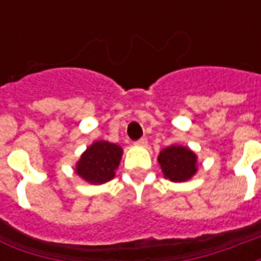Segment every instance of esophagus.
<instances>
[{
	"mask_svg": "<svg viewBox=\"0 0 261 261\" xmlns=\"http://www.w3.org/2000/svg\"><path fill=\"white\" fill-rule=\"evenodd\" d=\"M135 143H137V145H139V146H145V145L147 143V138L146 137H142V138H139Z\"/></svg>",
	"mask_w": 261,
	"mask_h": 261,
	"instance_id": "34e87169",
	"label": "esophagus"
}]
</instances>
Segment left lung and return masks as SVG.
Here are the masks:
<instances>
[{
	"label": "left lung",
	"instance_id": "8db88e82",
	"mask_svg": "<svg viewBox=\"0 0 261 261\" xmlns=\"http://www.w3.org/2000/svg\"><path fill=\"white\" fill-rule=\"evenodd\" d=\"M159 163L171 181H186L196 172V155L187 147L171 146L161 150Z\"/></svg>",
	"mask_w": 261,
	"mask_h": 261
}]
</instances>
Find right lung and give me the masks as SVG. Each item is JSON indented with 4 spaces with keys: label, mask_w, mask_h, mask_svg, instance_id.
I'll use <instances>...</instances> for the list:
<instances>
[{
    "label": "right lung",
    "mask_w": 261,
    "mask_h": 261,
    "mask_svg": "<svg viewBox=\"0 0 261 261\" xmlns=\"http://www.w3.org/2000/svg\"><path fill=\"white\" fill-rule=\"evenodd\" d=\"M122 159V147L107 141L94 142L77 163V174L93 184H102L115 176Z\"/></svg>",
    "instance_id": "right-lung-1"
}]
</instances>
